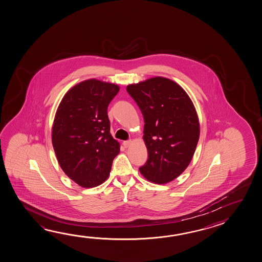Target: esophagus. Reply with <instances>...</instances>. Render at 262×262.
Segmentation results:
<instances>
[{
	"mask_svg": "<svg viewBox=\"0 0 262 262\" xmlns=\"http://www.w3.org/2000/svg\"><path fill=\"white\" fill-rule=\"evenodd\" d=\"M130 144H132V141H124V142H123V145H124V147H126V148L129 147Z\"/></svg>",
	"mask_w": 262,
	"mask_h": 262,
	"instance_id": "esophagus-1",
	"label": "esophagus"
}]
</instances>
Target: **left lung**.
<instances>
[{"instance_id":"8db88e82","label":"left lung","mask_w":262,"mask_h":262,"mask_svg":"<svg viewBox=\"0 0 262 262\" xmlns=\"http://www.w3.org/2000/svg\"><path fill=\"white\" fill-rule=\"evenodd\" d=\"M127 91L144 120L148 159L139 170L149 181L166 184L188 167L200 138V122L191 99L170 79L156 76L129 84Z\"/></svg>"}]
</instances>
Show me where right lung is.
<instances>
[{"instance_id": "1", "label": "right lung", "mask_w": 262, "mask_h": 262, "mask_svg": "<svg viewBox=\"0 0 262 262\" xmlns=\"http://www.w3.org/2000/svg\"><path fill=\"white\" fill-rule=\"evenodd\" d=\"M120 91L115 83L89 79L75 84L61 99L51 141L65 174L83 188L105 182L120 143L111 134L107 106Z\"/></svg>"}]
</instances>
